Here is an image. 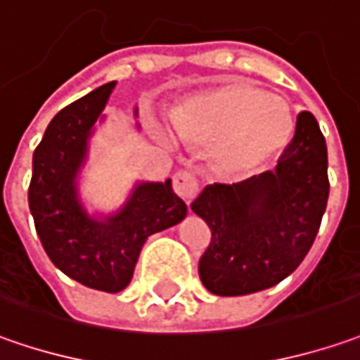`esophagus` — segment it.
Masks as SVG:
<instances>
[{"instance_id": "1", "label": "esophagus", "mask_w": 360, "mask_h": 360, "mask_svg": "<svg viewBox=\"0 0 360 360\" xmlns=\"http://www.w3.org/2000/svg\"><path fill=\"white\" fill-rule=\"evenodd\" d=\"M173 189L185 203H191L199 193V179L193 175L191 171L181 169L173 175Z\"/></svg>"}]
</instances>
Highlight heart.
<instances>
[{
	"instance_id": "obj_1",
	"label": "heart",
	"mask_w": 360,
	"mask_h": 360,
	"mask_svg": "<svg viewBox=\"0 0 360 360\" xmlns=\"http://www.w3.org/2000/svg\"><path fill=\"white\" fill-rule=\"evenodd\" d=\"M169 123L185 141H219L221 161L235 171H251L266 163L292 133L287 103L241 81L191 95L171 109Z\"/></svg>"
}]
</instances>
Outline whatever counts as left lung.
Returning a JSON list of instances; mask_svg holds the SVG:
<instances>
[{
    "label": "left lung",
    "instance_id": "obj_1",
    "mask_svg": "<svg viewBox=\"0 0 360 360\" xmlns=\"http://www.w3.org/2000/svg\"><path fill=\"white\" fill-rule=\"evenodd\" d=\"M327 143L301 111L275 171L207 185L191 209L211 229L199 259L203 285L221 297L263 291L303 263L327 209Z\"/></svg>",
    "mask_w": 360,
    "mask_h": 360
}]
</instances>
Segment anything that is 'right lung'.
Instances as JSON below:
<instances>
[{
    "mask_svg": "<svg viewBox=\"0 0 360 360\" xmlns=\"http://www.w3.org/2000/svg\"><path fill=\"white\" fill-rule=\"evenodd\" d=\"M115 81L63 107L47 125L33 153L30 209L51 263L68 277L97 291L119 292L129 285L143 243L179 223L187 205L171 181L141 183L117 215L91 219L77 199L75 177L87 153V137Z\"/></svg>",
    "mask_w": 360,
    "mask_h": 360,
    "instance_id": "add662e5",
    "label": "right lung"
}]
</instances>
